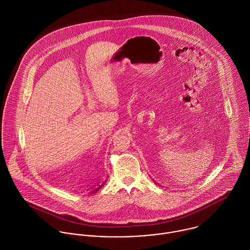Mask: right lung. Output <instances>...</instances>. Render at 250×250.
Instances as JSON below:
<instances>
[{"mask_svg":"<svg viewBox=\"0 0 250 250\" xmlns=\"http://www.w3.org/2000/svg\"><path fill=\"white\" fill-rule=\"evenodd\" d=\"M106 182H107V180H106V181H104V182H102L100 185H98V186H97V188H95L92 190V192H91V193H95L97 190H99V189H100V188H101L106 184Z\"/></svg>","mask_w":250,"mask_h":250,"instance_id":"add662e5","label":"right lung"}]
</instances>
